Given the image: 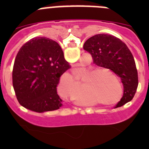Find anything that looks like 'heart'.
Segmentation results:
<instances>
[{
  "label": "heart",
  "instance_id": "b5f03b06",
  "mask_svg": "<svg viewBox=\"0 0 149 149\" xmlns=\"http://www.w3.org/2000/svg\"><path fill=\"white\" fill-rule=\"evenodd\" d=\"M87 70H84L83 73H85ZM88 74L89 75V81L86 82V84H84L82 85L81 88V98L84 99L86 100H91V99L94 97V94L96 97H104L108 95L110 92L112 91V84L113 82L111 81L109 79H106V78H103L102 76H103V73L102 72H94V73H91L92 70H88ZM94 71V70H93ZM110 76H115L112 74L111 73L108 72ZM96 77H98V79L96 82L95 84L93 85L90 84V80H94Z\"/></svg>",
  "mask_w": 149,
  "mask_h": 149
}]
</instances>
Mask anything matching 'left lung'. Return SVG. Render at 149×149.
<instances>
[{
  "instance_id": "left-lung-1",
  "label": "left lung",
  "mask_w": 149,
  "mask_h": 149,
  "mask_svg": "<svg viewBox=\"0 0 149 149\" xmlns=\"http://www.w3.org/2000/svg\"><path fill=\"white\" fill-rule=\"evenodd\" d=\"M84 49L89 52L96 65L109 69L120 79L123 95L115 108L131 101L137 90L138 72L133 55L119 38L108 34H99L85 42Z\"/></svg>"
}]
</instances>
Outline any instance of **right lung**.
<instances>
[{"mask_svg":"<svg viewBox=\"0 0 149 149\" xmlns=\"http://www.w3.org/2000/svg\"><path fill=\"white\" fill-rule=\"evenodd\" d=\"M70 68L61 46L45 37H34L19 49L13 68V86L19 104L31 111L58 109L60 77Z\"/></svg>","mask_w":149,"mask_h":149,"instance_id":"1","label":"right lung"}]
</instances>
